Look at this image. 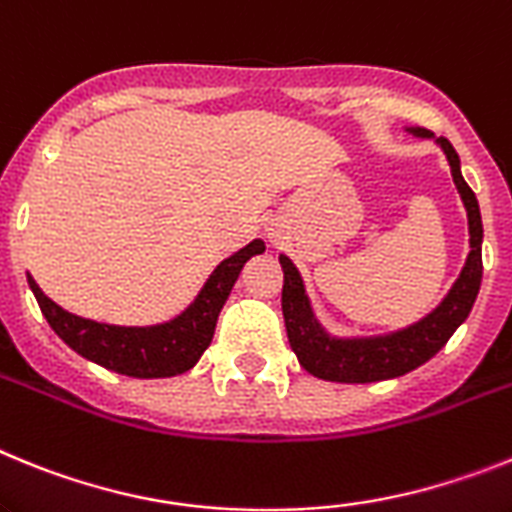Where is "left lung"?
<instances>
[{"instance_id":"obj_1","label":"left lung","mask_w":512,"mask_h":512,"mask_svg":"<svg viewBox=\"0 0 512 512\" xmlns=\"http://www.w3.org/2000/svg\"><path fill=\"white\" fill-rule=\"evenodd\" d=\"M417 136H430L425 128H412ZM441 141L446 151L448 164L456 188L461 193V201L469 216V257L461 270L459 281L453 283L446 299L428 317L417 324L399 330L394 335L371 337V340H335L319 327V322L311 314L309 299L304 293L299 270L293 268L288 257H281L283 268V319H286V332L291 350L299 358L301 368L324 381H337V384H368V381L397 379L410 373L412 368L430 361L438 350L448 342V337L456 332L461 322L469 317L471 306L479 293L482 283V216H479V203L474 190L466 185L459 170V154L448 144Z\"/></svg>"}]
</instances>
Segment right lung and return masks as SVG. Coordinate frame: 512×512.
<instances>
[{"label":"right lung","instance_id":"1","mask_svg":"<svg viewBox=\"0 0 512 512\" xmlns=\"http://www.w3.org/2000/svg\"><path fill=\"white\" fill-rule=\"evenodd\" d=\"M260 252H265V244L255 239L213 270L188 311H182L172 322L159 324V327H141V330L139 327H110V324L74 317L59 304H53L30 275L28 283L41 304L43 317L71 350L123 376L164 379V376L190 371L201 361V355L211 345L216 319H219L221 306L229 299L231 286L237 283L244 262Z\"/></svg>","mask_w":512,"mask_h":512}]
</instances>
